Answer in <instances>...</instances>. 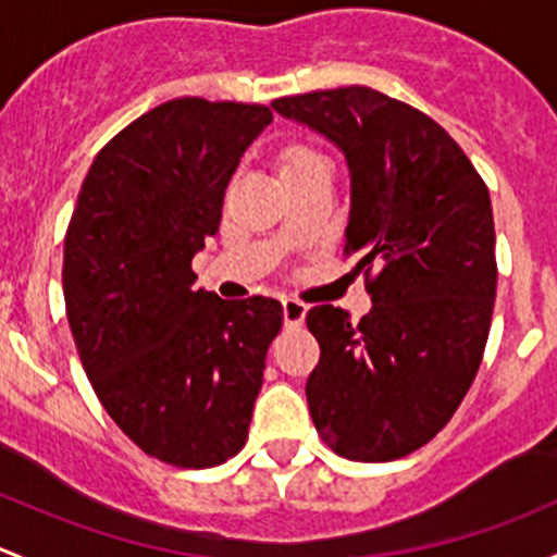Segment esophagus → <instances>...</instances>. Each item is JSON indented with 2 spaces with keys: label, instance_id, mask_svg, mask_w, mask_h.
Listing matches in <instances>:
<instances>
[{
  "label": "esophagus",
  "instance_id": "obj_1",
  "mask_svg": "<svg viewBox=\"0 0 557 557\" xmlns=\"http://www.w3.org/2000/svg\"><path fill=\"white\" fill-rule=\"evenodd\" d=\"M281 306H284V324L286 326H300L302 324V319H306V311H308L306 302L295 300V297H286Z\"/></svg>",
  "mask_w": 557,
  "mask_h": 557
}]
</instances>
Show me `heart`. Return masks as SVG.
I'll return each mask as SVG.
<instances>
[{"instance_id":"heart-1","label":"heart","mask_w":557,"mask_h":557,"mask_svg":"<svg viewBox=\"0 0 557 557\" xmlns=\"http://www.w3.org/2000/svg\"><path fill=\"white\" fill-rule=\"evenodd\" d=\"M317 160H324V158H321V154H317V152H311V150H292L284 158V171L295 169V165H302V163H317Z\"/></svg>"}]
</instances>
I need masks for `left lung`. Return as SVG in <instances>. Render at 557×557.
<instances>
[{
  "label": "left lung",
  "instance_id": "8db88e82",
  "mask_svg": "<svg viewBox=\"0 0 557 557\" xmlns=\"http://www.w3.org/2000/svg\"><path fill=\"white\" fill-rule=\"evenodd\" d=\"M337 147L351 176L346 251L370 313L313 306L321 357L306 383L313 426L351 461L426 445L478 375L496 300L491 195L461 147L418 109L362 85L271 104Z\"/></svg>",
  "mask_w": 557,
  "mask_h": 557
}]
</instances>
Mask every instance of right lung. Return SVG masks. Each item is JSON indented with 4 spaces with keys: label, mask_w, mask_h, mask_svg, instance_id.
I'll return each mask as SVG.
<instances>
[{
    "label": "right lung",
    "mask_w": 557,
    "mask_h": 557,
    "mask_svg": "<svg viewBox=\"0 0 557 557\" xmlns=\"http://www.w3.org/2000/svg\"><path fill=\"white\" fill-rule=\"evenodd\" d=\"M271 123L260 104L165 101L96 154L69 222L64 300L85 375L112 421L174 467H216L244 448L284 319L273 297L193 289L190 268Z\"/></svg>",
    "instance_id": "right-lung-1"
}]
</instances>
